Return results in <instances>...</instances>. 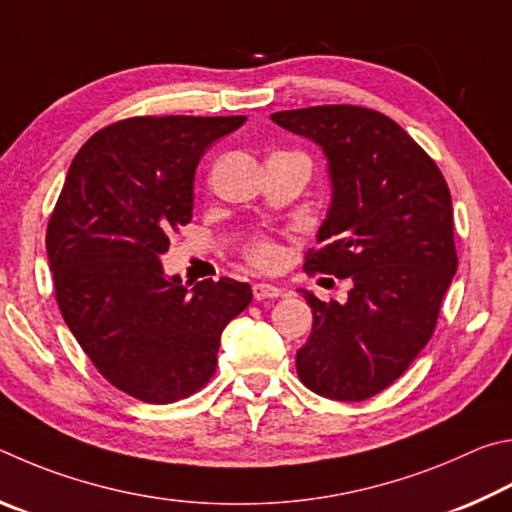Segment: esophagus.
Segmentation results:
<instances>
[{"instance_id": "34e87169", "label": "esophagus", "mask_w": 512, "mask_h": 512, "mask_svg": "<svg viewBox=\"0 0 512 512\" xmlns=\"http://www.w3.org/2000/svg\"><path fill=\"white\" fill-rule=\"evenodd\" d=\"M279 297H283V290L276 288V285H270V283H256L254 285V299L256 301L279 299Z\"/></svg>"}]
</instances>
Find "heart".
Here are the masks:
<instances>
[{
	"label": "heart",
	"mask_w": 512,
	"mask_h": 512,
	"mask_svg": "<svg viewBox=\"0 0 512 512\" xmlns=\"http://www.w3.org/2000/svg\"><path fill=\"white\" fill-rule=\"evenodd\" d=\"M245 254H247V261L251 265L261 267V270H272V267H276L281 261V249L276 247V242H272L270 238L251 240L245 249Z\"/></svg>",
	"instance_id": "1"
}]
</instances>
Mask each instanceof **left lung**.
Wrapping results in <instances>:
<instances>
[{"mask_svg": "<svg viewBox=\"0 0 512 512\" xmlns=\"http://www.w3.org/2000/svg\"><path fill=\"white\" fill-rule=\"evenodd\" d=\"M272 121L328 157L333 200L303 267L353 281L346 303L301 290L312 333L297 373L319 396L360 402L396 382L434 335L459 265L450 188L436 161L375 110L317 105Z\"/></svg>", "mask_w": 512, "mask_h": 512, "instance_id": "8db88e82", "label": "left lung"}]
</instances>
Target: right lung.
I'll return each instance as SVG.
<instances>
[{
	"label": "right lung",
	"instance_id": "obj_1",
	"mask_svg": "<svg viewBox=\"0 0 512 512\" xmlns=\"http://www.w3.org/2000/svg\"><path fill=\"white\" fill-rule=\"evenodd\" d=\"M245 116H134L78 150L47 227L62 319L116 389L168 405L213 378L224 326L251 303L222 276L193 288L164 274L168 233L193 218L204 150Z\"/></svg>",
	"mask_w": 512,
	"mask_h": 512
}]
</instances>
